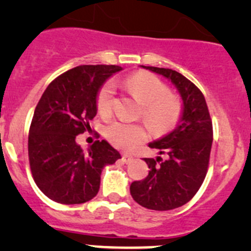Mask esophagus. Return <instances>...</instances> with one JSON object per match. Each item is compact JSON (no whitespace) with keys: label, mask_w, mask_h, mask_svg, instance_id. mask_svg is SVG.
Segmentation results:
<instances>
[{"label":"esophagus","mask_w":251,"mask_h":251,"mask_svg":"<svg viewBox=\"0 0 251 251\" xmlns=\"http://www.w3.org/2000/svg\"><path fill=\"white\" fill-rule=\"evenodd\" d=\"M123 160L125 161L126 164L131 163L133 160V156L132 155H128V154H123Z\"/></svg>","instance_id":"1"}]
</instances>
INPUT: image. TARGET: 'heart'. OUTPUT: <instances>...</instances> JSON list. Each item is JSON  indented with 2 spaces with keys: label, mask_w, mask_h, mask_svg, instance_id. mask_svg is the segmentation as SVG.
Here are the masks:
<instances>
[{
  "label": "heart",
  "mask_w": 251,
  "mask_h": 251,
  "mask_svg": "<svg viewBox=\"0 0 251 251\" xmlns=\"http://www.w3.org/2000/svg\"><path fill=\"white\" fill-rule=\"evenodd\" d=\"M125 87L142 103V118L156 132L170 130L178 123L182 115V103L177 96L168 93V86L154 75L137 72L125 80ZM115 88L107 82L98 91L96 98L97 111L108 118L113 111ZM105 137L113 146L131 149L147 138V131L142 124L114 121L105 128Z\"/></svg>",
  "instance_id": "heart-1"
}]
</instances>
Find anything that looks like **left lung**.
I'll use <instances>...</instances> for the list:
<instances>
[{"label":"left lung","instance_id":"1","mask_svg":"<svg viewBox=\"0 0 251 251\" xmlns=\"http://www.w3.org/2000/svg\"><path fill=\"white\" fill-rule=\"evenodd\" d=\"M142 67L169 78L182 100L177 127L148 144L163 156L144 158L151 169L148 176L130 186L136 203L147 209L166 211L188 203L201 188L209 166L212 123L203 93L188 78L173 69Z\"/></svg>","mask_w":251,"mask_h":251}]
</instances>
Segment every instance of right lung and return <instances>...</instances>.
<instances>
[{"label":"right lung","mask_w":251,"mask_h":251,"mask_svg":"<svg viewBox=\"0 0 251 251\" xmlns=\"http://www.w3.org/2000/svg\"><path fill=\"white\" fill-rule=\"evenodd\" d=\"M123 70L118 65H80L48 85L29 130V163L42 193L60 204H82L97 196L105 165L121 158L107 141L87 151L76 143L97 114L96 98L103 83Z\"/></svg>","instance_id":"right-lung-1"}]
</instances>
